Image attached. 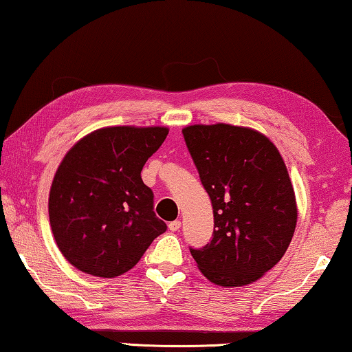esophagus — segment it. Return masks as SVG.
<instances>
[{"instance_id": "esophagus-1", "label": "esophagus", "mask_w": 352, "mask_h": 352, "mask_svg": "<svg viewBox=\"0 0 352 352\" xmlns=\"http://www.w3.org/2000/svg\"><path fill=\"white\" fill-rule=\"evenodd\" d=\"M180 227H182V221L177 219V221L169 222V230H170V232H177Z\"/></svg>"}]
</instances>
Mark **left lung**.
Here are the masks:
<instances>
[{"mask_svg":"<svg viewBox=\"0 0 352 352\" xmlns=\"http://www.w3.org/2000/svg\"><path fill=\"white\" fill-rule=\"evenodd\" d=\"M183 136L214 216L213 238L191 255L216 285H249L280 261L294 235L287 166L274 144L248 126L189 125Z\"/></svg>","mask_w":352,"mask_h":352,"instance_id":"obj_1","label":"left lung"}]
</instances>
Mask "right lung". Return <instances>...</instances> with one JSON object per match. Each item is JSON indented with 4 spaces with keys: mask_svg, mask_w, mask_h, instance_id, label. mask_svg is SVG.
Instances as JSON below:
<instances>
[{
    "mask_svg": "<svg viewBox=\"0 0 352 352\" xmlns=\"http://www.w3.org/2000/svg\"><path fill=\"white\" fill-rule=\"evenodd\" d=\"M167 133L166 126H104L65 153L48 214L60 254L76 270L108 278L124 274L166 232L141 170Z\"/></svg>",
    "mask_w": 352,
    "mask_h": 352,
    "instance_id": "obj_1",
    "label": "right lung"
}]
</instances>
